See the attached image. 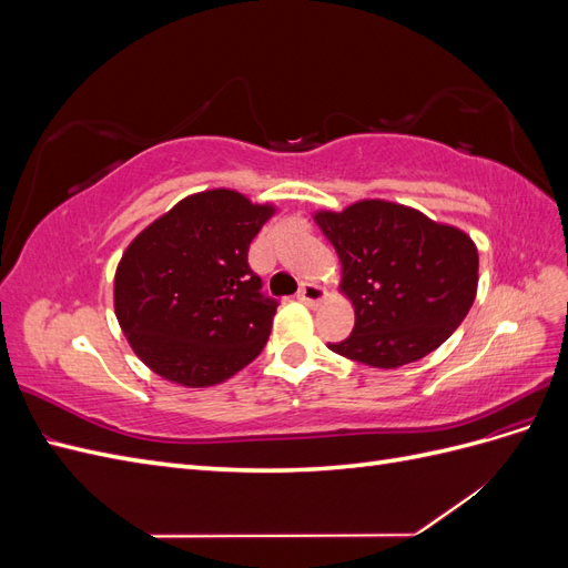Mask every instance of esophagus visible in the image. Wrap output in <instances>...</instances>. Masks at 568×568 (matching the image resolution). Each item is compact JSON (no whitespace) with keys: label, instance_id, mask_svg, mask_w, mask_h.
<instances>
[{"label":"esophagus","instance_id":"34e87169","mask_svg":"<svg viewBox=\"0 0 568 568\" xmlns=\"http://www.w3.org/2000/svg\"><path fill=\"white\" fill-rule=\"evenodd\" d=\"M324 298H326V291L320 284H313V282H305L298 291V301H303L307 305H317Z\"/></svg>","mask_w":568,"mask_h":568}]
</instances>
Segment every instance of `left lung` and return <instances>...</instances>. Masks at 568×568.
Segmentation results:
<instances>
[{"mask_svg": "<svg viewBox=\"0 0 568 568\" xmlns=\"http://www.w3.org/2000/svg\"><path fill=\"white\" fill-rule=\"evenodd\" d=\"M334 244L355 307L348 338L326 343L369 367L393 369L436 351L467 317L478 286L471 239L390 201H359L317 213Z\"/></svg>", "mask_w": 568, "mask_h": 568, "instance_id": "left-lung-1", "label": "left lung"}]
</instances>
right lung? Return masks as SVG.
<instances>
[{"label": "right lung", "mask_w": 568, "mask_h": 568, "mask_svg": "<svg viewBox=\"0 0 568 568\" xmlns=\"http://www.w3.org/2000/svg\"><path fill=\"white\" fill-rule=\"evenodd\" d=\"M272 213L232 189H213L180 201L123 253L115 317L163 379L213 386L261 355L280 303L261 291L248 246Z\"/></svg>", "instance_id": "add662e5"}]
</instances>
